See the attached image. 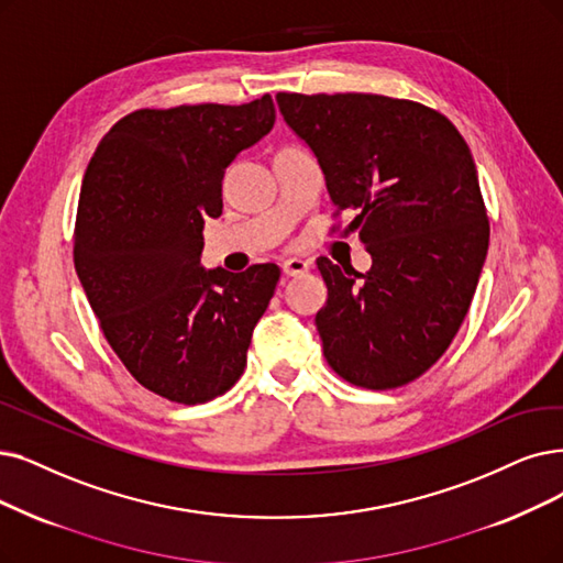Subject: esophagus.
Instances as JSON below:
<instances>
[{"instance_id":"esophagus-1","label":"esophagus","mask_w":563,"mask_h":563,"mask_svg":"<svg viewBox=\"0 0 563 563\" xmlns=\"http://www.w3.org/2000/svg\"><path fill=\"white\" fill-rule=\"evenodd\" d=\"M309 267H311V265H309V261L298 258V256L284 261V265H282V269H284V275H286V277H298V275H305V273H309Z\"/></svg>"}]
</instances>
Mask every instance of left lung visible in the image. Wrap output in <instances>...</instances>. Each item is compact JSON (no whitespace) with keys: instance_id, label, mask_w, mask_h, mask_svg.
<instances>
[{"instance_id":"left-lung-1","label":"left lung","mask_w":563,"mask_h":563,"mask_svg":"<svg viewBox=\"0 0 563 563\" xmlns=\"http://www.w3.org/2000/svg\"><path fill=\"white\" fill-rule=\"evenodd\" d=\"M277 106L317 156L336 214H355L344 233L372 256L365 275L317 261L328 365L360 388L411 384L451 346L487 256L474 156L451 120L416 101L279 92Z\"/></svg>"}]
</instances>
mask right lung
<instances>
[{"label": "right lung", "instance_id": "add662e5", "mask_svg": "<svg viewBox=\"0 0 563 563\" xmlns=\"http://www.w3.org/2000/svg\"><path fill=\"white\" fill-rule=\"evenodd\" d=\"M275 126L273 97L143 108L101 139L78 200L74 263L110 349L139 384L203 404L242 376L279 267L200 265L223 173Z\"/></svg>", "mask_w": 563, "mask_h": 563}]
</instances>
